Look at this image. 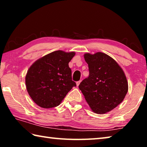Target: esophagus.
<instances>
[{"instance_id":"1","label":"esophagus","mask_w":147,"mask_h":147,"mask_svg":"<svg viewBox=\"0 0 147 147\" xmlns=\"http://www.w3.org/2000/svg\"><path fill=\"white\" fill-rule=\"evenodd\" d=\"M80 82H81V80H79L78 82H76V86H78L80 85Z\"/></svg>"}]
</instances>
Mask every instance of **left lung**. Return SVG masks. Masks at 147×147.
Masks as SVG:
<instances>
[{"mask_svg":"<svg viewBox=\"0 0 147 147\" xmlns=\"http://www.w3.org/2000/svg\"><path fill=\"white\" fill-rule=\"evenodd\" d=\"M89 74L80 84L79 89L93 112L104 114L121 104L128 86L123 69L114 59L102 53H86Z\"/></svg>","mask_w":147,"mask_h":147,"instance_id":"obj_1","label":"left lung"}]
</instances>
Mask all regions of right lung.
<instances>
[{
  "mask_svg": "<svg viewBox=\"0 0 147 147\" xmlns=\"http://www.w3.org/2000/svg\"><path fill=\"white\" fill-rule=\"evenodd\" d=\"M74 55V52L56 51L38 59L29 68L25 78L26 89L39 106L52 108L59 106L76 86L69 67Z\"/></svg>",
  "mask_w": 147,
  "mask_h": 147,
  "instance_id": "obj_1",
  "label": "right lung"
}]
</instances>
